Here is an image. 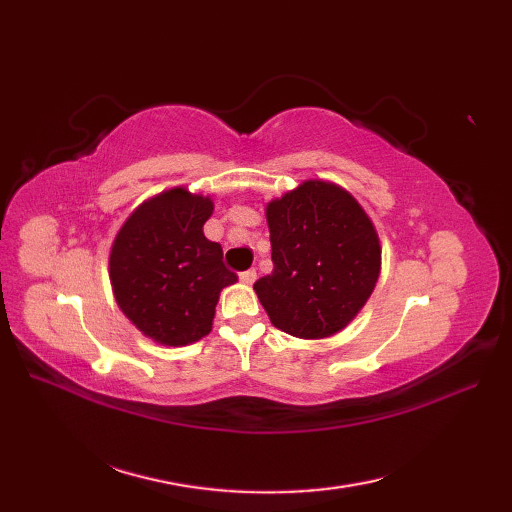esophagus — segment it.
I'll use <instances>...</instances> for the list:
<instances>
[{"label":"esophagus","instance_id":"obj_1","mask_svg":"<svg viewBox=\"0 0 512 512\" xmlns=\"http://www.w3.org/2000/svg\"><path fill=\"white\" fill-rule=\"evenodd\" d=\"M256 269H247V271H243V273H239V280L243 282V284H247V286H250V284H254L256 282Z\"/></svg>","mask_w":512,"mask_h":512}]
</instances>
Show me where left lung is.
Returning a JSON list of instances; mask_svg holds the SVG:
<instances>
[{"instance_id":"1","label":"left lung","mask_w":512,"mask_h":512,"mask_svg":"<svg viewBox=\"0 0 512 512\" xmlns=\"http://www.w3.org/2000/svg\"><path fill=\"white\" fill-rule=\"evenodd\" d=\"M273 271L254 284L288 335L342 331L374 292L380 241L363 207L327 181H305L267 205Z\"/></svg>"}]
</instances>
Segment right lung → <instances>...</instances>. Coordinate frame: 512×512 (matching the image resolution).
Instances as JSON below:
<instances>
[{
	"mask_svg": "<svg viewBox=\"0 0 512 512\" xmlns=\"http://www.w3.org/2000/svg\"><path fill=\"white\" fill-rule=\"evenodd\" d=\"M211 198L175 188L138 207L111 250L117 305L138 331L164 346H188L211 331L220 290L237 282L222 245L203 235Z\"/></svg>",
	"mask_w": 512,
	"mask_h": 512,
	"instance_id": "1",
	"label": "right lung"
}]
</instances>
